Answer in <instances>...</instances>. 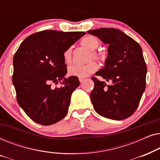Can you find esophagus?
<instances>
[{
	"label": "esophagus",
	"instance_id": "1",
	"mask_svg": "<svg viewBox=\"0 0 160 160\" xmlns=\"http://www.w3.org/2000/svg\"><path fill=\"white\" fill-rule=\"evenodd\" d=\"M78 79H79V82H80L81 83H82V82L84 81L85 78H78Z\"/></svg>",
	"mask_w": 160,
	"mask_h": 160
}]
</instances>
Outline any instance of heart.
<instances>
[{
    "label": "heart",
    "mask_w": 160,
    "mask_h": 160,
    "mask_svg": "<svg viewBox=\"0 0 160 160\" xmlns=\"http://www.w3.org/2000/svg\"><path fill=\"white\" fill-rule=\"evenodd\" d=\"M100 42L97 38L92 36H88L84 37L81 41V45L85 49H88L89 54L88 55V60H91L92 59L102 61L103 60V57L102 54L99 52L95 51V49L99 47ZM63 58L66 64H69L72 61V49L71 47L64 52L63 54ZM98 65L95 61H91L84 65H71L68 68V72L70 76H76L79 78L87 77L92 73H95L98 71Z\"/></svg>",
    "instance_id": "b5f03b06"
}]
</instances>
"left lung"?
Here are the masks:
<instances>
[{"label": "left lung", "mask_w": 160, "mask_h": 160, "mask_svg": "<svg viewBox=\"0 0 160 160\" xmlns=\"http://www.w3.org/2000/svg\"><path fill=\"white\" fill-rule=\"evenodd\" d=\"M108 44L105 66L95 73L111 84L96 77L90 94L92 103L102 117L122 120L132 115L146 89L147 67L142 49L134 39L115 28L88 31Z\"/></svg>", "instance_id": "1"}]
</instances>
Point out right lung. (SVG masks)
<instances>
[{"mask_svg": "<svg viewBox=\"0 0 160 160\" xmlns=\"http://www.w3.org/2000/svg\"><path fill=\"white\" fill-rule=\"evenodd\" d=\"M84 32L43 30L23 41L13 59L12 82L17 100L36 123L50 125L67 115L73 92L79 86L76 76L65 78L63 54ZM62 80L60 88L51 87Z\"/></svg>", "mask_w": 160, "mask_h": 160, "instance_id": "right-lung-1", "label": "right lung"}]
</instances>
